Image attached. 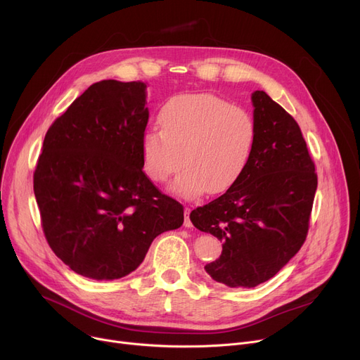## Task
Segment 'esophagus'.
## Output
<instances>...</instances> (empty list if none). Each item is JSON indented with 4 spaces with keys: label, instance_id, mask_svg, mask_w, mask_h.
Returning <instances> with one entry per match:
<instances>
[{
    "label": "esophagus",
    "instance_id": "obj_1",
    "mask_svg": "<svg viewBox=\"0 0 360 360\" xmlns=\"http://www.w3.org/2000/svg\"><path fill=\"white\" fill-rule=\"evenodd\" d=\"M190 213H191L190 207H185V219H184V226H185V228H193V221L190 219Z\"/></svg>",
    "mask_w": 360,
    "mask_h": 360
}]
</instances>
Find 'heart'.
<instances>
[{
  "label": "heart",
  "mask_w": 360,
  "mask_h": 360,
  "mask_svg": "<svg viewBox=\"0 0 360 360\" xmlns=\"http://www.w3.org/2000/svg\"><path fill=\"white\" fill-rule=\"evenodd\" d=\"M159 128L141 140L147 176L158 184L185 169L172 190L194 198L223 193L242 176L255 146L257 125L248 110L214 94H181L159 112Z\"/></svg>",
  "instance_id": "obj_1"
}]
</instances>
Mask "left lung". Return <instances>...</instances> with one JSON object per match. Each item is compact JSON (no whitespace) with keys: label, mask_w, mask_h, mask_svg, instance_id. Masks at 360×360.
<instances>
[{"label":"left lung","mask_w":360,"mask_h":360,"mask_svg":"<svg viewBox=\"0 0 360 360\" xmlns=\"http://www.w3.org/2000/svg\"><path fill=\"white\" fill-rule=\"evenodd\" d=\"M257 139L242 176L219 198L191 212L201 232L223 242L205 264L213 280L255 288L270 280L304 245L318 185L297 122L266 91L252 93Z\"/></svg>","instance_id":"1"}]
</instances>
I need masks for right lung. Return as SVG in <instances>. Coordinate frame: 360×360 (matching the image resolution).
Listing matches in <instances>:
<instances>
[{
	"label": "right lung",
	"instance_id": "1",
	"mask_svg": "<svg viewBox=\"0 0 360 360\" xmlns=\"http://www.w3.org/2000/svg\"><path fill=\"white\" fill-rule=\"evenodd\" d=\"M146 83L91 84L49 127L33 191L51 250L74 273L115 280L184 223L181 202L143 172Z\"/></svg>",
	"mask_w": 360,
	"mask_h": 360
}]
</instances>
